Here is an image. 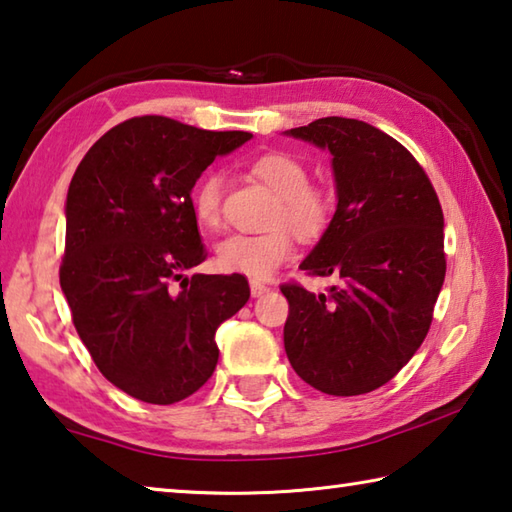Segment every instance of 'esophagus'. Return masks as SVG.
<instances>
[{
  "instance_id": "obj_1",
  "label": "esophagus",
  "mask_w": 512,
  "mask_h": 512,
  "mask_svg": "<svg viewBox=\"0 0 512 512\" xmlns=\"http://www.w3.org/2000/svg\"><path fill=\"white\" fill-rule=\"evenodd\" d=\"M268 291H271V288H268L266 284H262V282H250V295L253 297H262V295H266Z\"/></svg>"
}]
</instances>
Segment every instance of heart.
Wrapping results in <instances>:
<instances>
[{"label":"heart","mask_w":512,"mask_h":512,"mask_svg":"<svg viewBox=\"0 0 512 512\" xmlns=\"http://www.w3.org/2000/svg\"><path fill=\"white\" fill-rule=\"evenodd\" d=\"M250 172L277 194L271 228L262 235H232L217 246L221 271L268 280L295 255L293 235L315 239L327 230L333 212L331 194L309 183L306 165L286 152H266L250 163ZM224 179L219 172L203 174L192 190V212L199 226L217 230L224 221Z\"/></svg>","instance_id":"b5f03b06"}]
</instances>
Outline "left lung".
<instances>
[{
	"instance_id": "8db88e82",
	"label": "left lung",
	"mask_w": 512,
	"mask_h": 512,
	"mask_svg": "<svg viewBox=\"0 0 512 512\" xmlns=\"http://www.w3.org/2000/svg\"><path fill=\"white\" fill-rule=\"evenodd\" d=\"M286 136L331 152L338 206L300 264L340 284H284V349L304 383L358 396L389 383L421 347L445 280L443 212L405 147L356 118H318Z\"/></svg>"
}]
</instances>
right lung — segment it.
<instances>
[{
	"label": "right lung",
	"mask_w": 512,
	"mask_h": 512,
	"mask_svg": "<svg viewBox=\"0 0 512 512\" xmlns=\"http://www.w3.org/2000/svg\"><path fill=\"white\" fill-rule=\"evenodd\" d=\"M250 138L165 116L129 118L98 138L73 174L62 293L100 374L138 401L172 405L197 392L217 367V327L248 302L244 275L183 271L206 259L194 183Z\"/></svg>",
	"instance_id": "obj_1"
}]
</instances>
